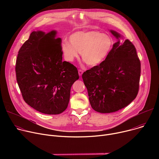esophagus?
I'll list each match as a JSON object with an SVG mask.
<instances>
[{
	"mask_svg": "<svg viewBox=\"0 0 159 159\" xmlns=\"http://www.w3.org/2000/svg\"><path fill=\"white\" fill-rule=\"evenodd\" d=\"M78 72H79V76H81V75H82V74H83V70H78Z\"/></svg>",
	"mask_w": 159,
	"mask_h": 159,
	"instance_id": "obj_1",
	"label": "esophagus"
}]
</instances>
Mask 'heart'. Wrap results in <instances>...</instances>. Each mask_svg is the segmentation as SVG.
Wrapping results in <instances>:
<instances>
[{
	"instance_id": "heart-1",
	"label": "heart",
	"mask_w": 159,
	"mask_h": 159,
	"mask_svg": "<svg viewBox=\"0 0 159 159\" xmlns=\"http://www.w3.org/2000/svg\"><path fill=\"white\" fill-rule=\"evenodd\" d=\"M61 44V52L65 59L72 61L81 53L83 61L89 66H94L102 63L113 47L112 38L98 31H77Z\"/></svg>"
}]
</instances>
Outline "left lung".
Segmentation results:
<instances>
[{"instance_id":"8db88e82","label":"left lung","mask_w":159,"mask_h":159,"mask_svg":"<svg viewBox=\"0 0 159 159\" xmlns=\"http://www.w3.org/2000/svg\"><path fill=\"white\" fill-rule=\"evenodd\" d=\"M117 39L107 58L83 73L89 99L94 110L109 113L121 109L137 97L141 72L140 61L133 43L114 30Z\"/></svg>"}]
</instances>
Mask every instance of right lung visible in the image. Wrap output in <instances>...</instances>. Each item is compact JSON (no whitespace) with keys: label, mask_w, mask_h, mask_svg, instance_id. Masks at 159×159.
Wrapping results in <instances>:
<instances>
[{"label":"right lung","mask_w":159,"mask_h":159,"mask_svg":"<svg viewBox=\"0 0 159 159\" xmlns=\"http://www.w3.org/2000/svg\"><path fill=\"white\" fill-rule=\"evenodd\" d=\"M57 32L33 31L20 47L16 79L25 101L36 111L58 115L69 104L70 89L79 79L77 68L62 61L61 39Z\"/></svg>","instance_id":"add662e5"}]
</instances>
